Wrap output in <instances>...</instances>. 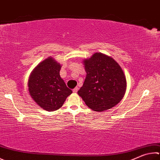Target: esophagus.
Wrapping results in <instances>:
<instances>
[{
	"label": "esophagus",
	"instance_id": "obj_1",
	"mask_svg": "<svg viewBox=\"0 0 160 160\" xmlns=\"http://www.w3.org/2000/svg\"><path fill=\"white\" fill-rule=\"evenodd\" d=\"M78 91V87H76V88H75L73 89V90H72V92H73L74 93H77Z\"/></svg>",
	"mask_w": 160,
	"mask_h": 160
}]
</instances>
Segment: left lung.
I'll return each instance as SVG.
<instances>
[{
  "label": "left lung",
  "instance_id": "left-lung-1",
  "mask_svg": "<svg viewBox=\"0 0 160 160\" xmlns=\"http://www.w3.org/2000/svg\"><path fill=\"white\" fill-rule=\"evenodd\" d=\"M82 63L87 74L78 94L86 105L97 112L117 105L127 89L126 76L119 63L101 52L83 59Z\"/></svg>",
  "mask_w": 160,
  "mask_h": 160
}]
</instances>
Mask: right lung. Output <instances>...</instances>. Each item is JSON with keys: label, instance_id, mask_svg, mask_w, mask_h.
Wrapping results in <instances>:
<instances>
[{"label": "right lung", "instance_id": "right-lung-1", "mask_svg": "<svg viewBox=\"0 0 160 160\" xmlns=\"http://www.w3.org/2000/svg\"><path fill=\"white\" fill-rule=\"evenodd\" d=\"M61 68L59 63L49 57L35 67L28 78V88L31 97L47 111L60 108L72 93L60 76Z\"/></svg>", "mask_w": 160, "mask_h": 160}]
</instances>
